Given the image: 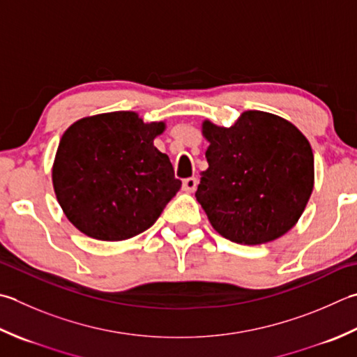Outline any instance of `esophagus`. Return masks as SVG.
Returning a JSON list of instances; mask_svg holds the SVG:
<instances>
[{
	"label": "esophagus",
	"instance_id": "34e87169",
	"mask_svg": "<svg viewBox=\"0 0 357 357\" xmlns=\"http://www.w3.org/2000/svg\"><path fill=\"white\" fill-rule=\"evenodd\" d=\"M197 185H198V179L197 178H187L184 179L183 183V190L187 193H192L197 190Z\"/></svg>",
	"mask_w": 357,
	"mask_h": 357
}]
</instances>
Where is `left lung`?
Here are the masks:
<instances>
[{"instance_id":"obj_1","label":"left lung","mask_w":357,"mask_h":357,"mask_svg":"<svg viewBox=\"0 0 357 357\" xmlns=\"http://www.w3.org/2000/svg\"><path fill=\"white\" fill-rule=\"evenodd\" d=\"M211 145L198 202L225 238L263 244L284 235L303 213L314 185L311 145L291 122L246 111L230 128L202 123Z\"/></svg>"}]
</instances>
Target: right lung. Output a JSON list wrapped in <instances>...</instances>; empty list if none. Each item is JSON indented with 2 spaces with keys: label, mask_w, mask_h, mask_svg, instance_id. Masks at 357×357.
<instances>
[{
  "label": "right lung",
  "mask_w": 357,
  "mask_h": 357,
  "mask_svg": "<svg viewBox=\"0 0 357 357\" xmlns=\"http://www.w3.org/2000/svg\"><path fill=\"white\" fill-rule=\"evenodd\" d=\"M164 122L131 111L77 121L63 135L52 183L66 218L91 238L121 241L155 225L179 192L169 156L153 141Z\"/></svg>",
  "instance_id": "obj_1"
}]
</instances>
